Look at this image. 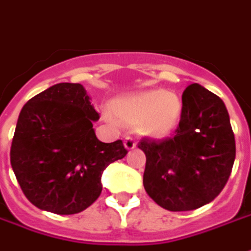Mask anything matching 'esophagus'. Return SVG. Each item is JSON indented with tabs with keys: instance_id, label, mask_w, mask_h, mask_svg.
Returning a JSON list of instances; mask_svg holds the SVG:
<instances>
[{
	"instance_id": "1",
	"label": "esophagus",
	"mask_w": 251,
	"mask_h": 251,
	"mask_svg": "<svg viewBox=\"0 0 251 251\" xmlns=\"http://www.w3.org/2000/svg\"><path fill=\"white\" fill-rule=\"evenodd\" d=\"M124 145L127 151H131V149H134L136 148V140L133 138V137H125V140H124Z\"/></svg>"
}]
</instances>
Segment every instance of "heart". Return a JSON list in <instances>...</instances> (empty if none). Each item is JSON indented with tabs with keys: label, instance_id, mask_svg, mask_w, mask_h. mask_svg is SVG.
Instances as JSON below:
<instances>
[{
	"label": "heart",
	"instance_id": "obj_1",
	"mask_svg": "<svg viewBox=\"0 0 251 251\" xmlns=\"http://www.w3.org/2000/svg\"><path fill=\"white\" fill-rule=\"evenodd\" d=\"M181 109L179 97L163 88L117 98L110 104L115 120L127 125L137 124L141 134L152 138L169 136L179 125Z\"/></svg>",
	"mask_w": 251,
	"mask_h": 251
}]
</instances>
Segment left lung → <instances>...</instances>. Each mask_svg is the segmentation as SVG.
I'll return each mask as SVG.
<instances>
[{"label": "left lung", "instance_id": "obj_1", "mask_svg": "<svg viewBox=\"0 0 251 251\" xmlns=\"http://www.w3.org/2000/svg\"><path fill=\"white\" fill-rule=\"evenodd\" d=\"M144 187L168 211H191L221 194L235 160V138L223 100L198 83L183 93L179 127L161 141L144 138Z\"/></svg>", "mask_w": 251, "mask_h": 251}]
</instances>
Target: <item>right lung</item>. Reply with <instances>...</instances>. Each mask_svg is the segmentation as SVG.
<instances>
[{
    "label": "right lung",
    "instance_id": "right-lung-1",
    "mask_svg": "<svg viewBox=\"0 0 251 251\" xmlns=\"http://www.w3.org/2000/svg\"><path fill=\"white\" fill-rule=\"evenodd\" d=\"M98 120L91 98L79 83H57L24 104L10 164L32 204L71 215L98 199L103 171L127 153L121 140L99 141L93 127Z\"/></svg>",
    "mask_w": 251,
    "mask_h": 251
}]
</instances>
